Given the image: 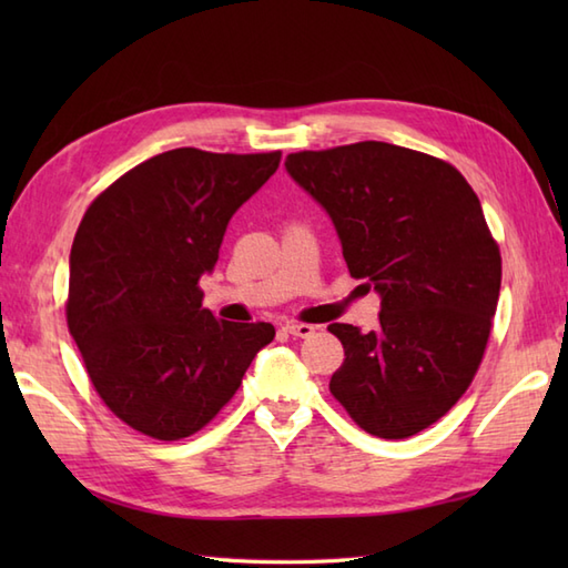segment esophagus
Returning a JSON list of instances; mask_svg holds the SVG:
<instances>
[{"label":"esophagus","mask_w":568,"mask_h":568,"mask_svg":"<svg viewBox=\"0 0 568 568\" xmlns=\"http://www.w3.org/2000/svg\"><path fill=\"white\" fill-rule=\"evenodd\" d=\"M283 329L287 334H293V336H303V339H305V336L315 334V327H312V324H300V322H285Z\"/></svg>","instance_id":"esophagus-1"}]
</instances>
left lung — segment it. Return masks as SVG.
<instances>
[{"label":"left lung","instance_id":"8db88e82","mask_svg":"<svg viewBox=\"0 0 568 568\" xmlns=\"http://www.w3.org/2000/svg\"><path fill=\"white\" fill-rule=\"evenodd\" d=\"M285 171L381 297L376 332L327 327L346 356L329 390L373 437H413L449 413L486 352L503 271L484 207L454 165L383 141L291 153Z\"/></svg>","mask_w":568,"mask_h":568}]
</instances>
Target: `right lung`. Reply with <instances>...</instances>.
Masks as SVG:
<instances>
[{
  "mask_svg": "<svg viewBox=\"0 0 568 568\" xmlns=\"http://www.w3.org/2000/svg\"><path fill=\"white\" fill-rule=\"evenodd\" d=\"M281 151L153 155L90 204L70 248L68 327L104 405L129 427L175 442L239 390L275 329L202 307L226 224Z\"/></svg>",
  "mask_w": 568,
  "mask_h": 568,
  "instance_id": "obj_1",
  "label": "right lung"
}]
</instances>
